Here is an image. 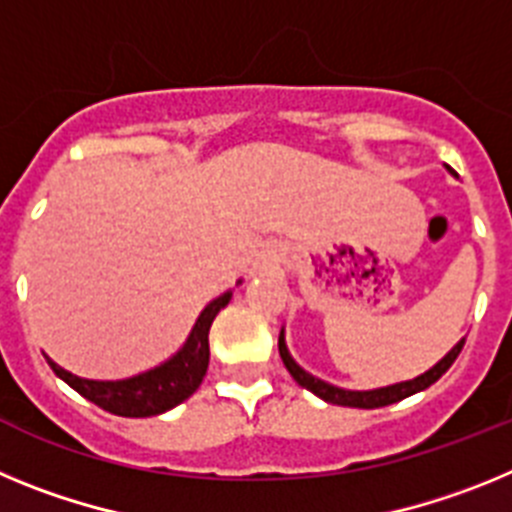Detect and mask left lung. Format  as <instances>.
Instances as JSON below:
<instances>
[{
  "mask_svg": "<svg viewBox=\"0 0 512 512\" xmlns=\"http://www.w3.org/2000/svg\"><path fill=\"white\" fill-rule=\"evenodd\" d=\"M464 341L467 338H461L454 348H451L449 354L443 356L436 366H433L431 372L420 374L418 379H410V382H400V384H392V387H382V390H372V392H351V390H338L333 384H325L320 379H315L312 374H307L305 369L292 361V356L287 354V346H284V338L279 336V356H282L284 366H287V372L292 374L300 387L310 390L312 395L323 397L325 402H333V405H343V408H364V410H372V408H384V405H392V402H400L405 397L415 395V392L425 390V387H431L433 382L443 377V374L449 372L451 364L456 361V356L461 354V348H464Z\"/></svg>",
  "mask_w": 512,
  "mask_h": 512,
  "instance_id": "left-lung-1",
  "label": "left lung"
}]
</instances>
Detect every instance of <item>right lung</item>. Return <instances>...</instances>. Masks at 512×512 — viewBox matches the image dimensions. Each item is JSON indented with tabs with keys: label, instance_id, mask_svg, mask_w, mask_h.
Wrapping results in <instances>:
<instances>
[{
	"label": "right lung",
	"instance_id": "right-lung-1",
	"mask_svg": "<svg viewBox=\"0 0 512 512\" xmlns=\"http://www.w3.org/2000/svg\"><path fill=\"white\" fill-rule=\"evenodd\" d=\"M233 292H225L223 297L212 300L210 305L202 310L200 320L194 325L192 336L184 343V348L164 366L151 369L146 374H138L133 379H122V382H92V379H81L74 374L63 372L61 366L51 364L53 372L63 379V382L74 387L81 397H87L89 402L99 405L102 410L112 415H122V418H151V415L166 413V410L176 408L179 402L194 395V390L200 387L205 379L207 364H210V325L215 315L223 310L230 302Z\"/></svg>",
	"mask_w": 512,
	"mask_h": 512
}]
</instances>
